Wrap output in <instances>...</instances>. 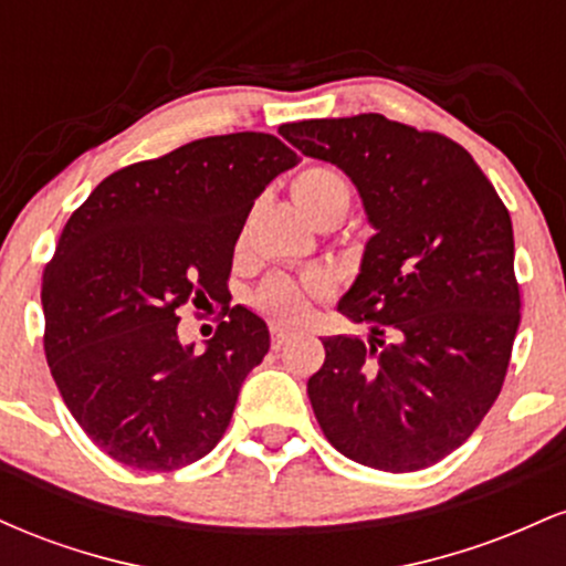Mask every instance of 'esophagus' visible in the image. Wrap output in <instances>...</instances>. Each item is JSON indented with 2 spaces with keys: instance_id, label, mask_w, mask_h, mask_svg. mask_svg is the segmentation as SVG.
<instances>
[{
  "instance_id": "34e87169",
  "label": "esophagus",
  "mask_w": 566,
  "mask_h": 566,
  "mask_svg": "<svg viewBox=\"0 0 566 566\" xmlns=\"http://www.w3.org/2000/svg\"><path fill=\"white\" fill-rule=\"evenodd\" d=\"M292 335H295V329L284 327V324H274V327H271V346L282 348Z\"/></svg>"
}]
</instances>
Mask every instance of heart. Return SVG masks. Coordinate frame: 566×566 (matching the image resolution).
Masks as SVG:
<instances>
[{"mask_svg": "<svg viewBox=\"0 0 566 566\" xmlns=\"http://www.w3.org/2000/svg\"><path fill=\"white\" fill-rule=\"evenodd\" d=\"M292 197L297 207L308 216L314 223L322 218L333 216V212H348L350 207V186L340 172L333 167H305V170L292 180ZM324 292L322 279H297L274 276L258 290V305L269 314L282 316V319H301L308 314L311 301Z\"/></svg>", "mask_w": 566, "mask_h": 566, "instance_id": "heart-1", "label": "heart"}]
</instances>
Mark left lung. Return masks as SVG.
<instances>
[{
  "instance_id": "left-lung-1",
  "label": "left lung",
  "mask_w": 566,
  "mask_h": 566,
  "mask_svg": "<svg viewBox=\"0 0 566 566\" xmlns=\"http://www.w3.org/2000/svg\"><path fill=\"white\" fill-rule=\"evenodd\" d=\"M359 191L375 233L324 337L308 399L337 452L405 473L439 463L495 405L518 329L511 216L482 167L439 133L382 114L279 127Z\"/></svg>"
}]
</instances>
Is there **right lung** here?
Wrapping results in <instances>:
<instances>
[{"label":"right lung","mask_w":566,"mask_h":566,"mask_svg":"<svg viewBox=\"0 0 566 566\" xmlns=\"http://www.w3.org/2000/svg\"><path fill=\"white\" fill-rule=\"evenodd\" d=\"M297 161L269 133L201 138L108 175L69 218L42 276L44 354L76 423L114 460L175 471L226 433L269 327L233 305L193 350L178 308L226 301L252 205Z\"/></svg>","instance_id":"obj_1"}]
</instances>
